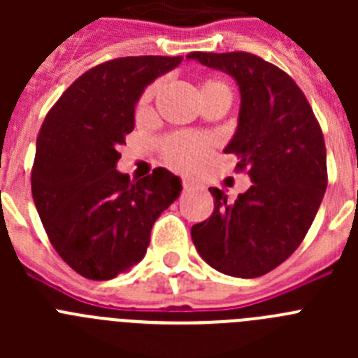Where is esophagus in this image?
Instances as JSON below:
<instances>
[{
    "label": "esophagus",
    "instance_id": "obj_1",
    "mask_svg": "<svg viewBox=\"0 0 358 358\" xmlns=\"http://www.w3.org/2000/svg\"><path fill=\"white\" fill-rule=\"evenodd\" d=\"M182 188H185V189H195V188H201V185H199V182H195V181H192V179H185V181H182Z\"/></svg>",
    "mask_w": 358,
    "mask_h": 358
}]
</instances>
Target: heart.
<instances>
[{"instance_id": "obj_1", "label": "heart", "mask_w": 358, "mask_h": 358, "mask_svg": "<svg viewBox=\"0 0 358 358\" xmlns=\"http://www.w3.org/2000/svg\"><path fill=\"white\" fill-rule=\"evenodd\" d=\"M217 91L229 93L226 85L218 80H204L199 87L201 94L217 93ZM152 94H154V87H148L145 91L143 98H141V106H147ZM208 152H210V141L206 138H202V136L195 134H176L164 141L163 147L164 161L177 170L195 169L206 159Z\"/></svg>"}]
</instances>
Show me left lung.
I'll list each match as a JSON object with an SVG mask.
<instances>
[{
	"mask_svg": "<svg viewBox=\"0 0 358 358\" xmlns=\"http://www.w3.org/2000/svg\"><path fill=\"white\" fill-rule=\"evenodd\" d=\"M218 69L240 91L238 125L224 152L238 156L251 188L235 202L210 188L215 210L192 227L199 255L218 273L258 278L303 242L327 192V148L312 107L296 82L245 52L186 55Z\"/></svg>",
	"mask_w": 358,
	"mask_h": 358,
	"instance_id": "left-lung-1",
	"label": "left lung"
}]
</instances>
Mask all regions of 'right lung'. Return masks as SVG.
Returning a JSON list of instances; mask_svg holds the SVG:
<instances>
[{
    "instance_id": "add662e5",
    "label": "right lung",
    "mask_w": 358,
    "mask_h": 358,
    "mask_svg": "<svg viewBox=\"0 0 358 358\" xmlns=\"http://www.w3.org/2000/svg\"><path fill=\"white\" fill-rule=\"evenodd\" d=\"M182 57H122L85 71L44 118L31 195L62 260L90 280H113L143 260L150 229L181 195L166 169L132 182L116 170L145 87Z\"/></svg>"
}]
</instances>
